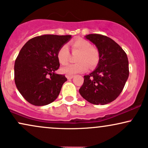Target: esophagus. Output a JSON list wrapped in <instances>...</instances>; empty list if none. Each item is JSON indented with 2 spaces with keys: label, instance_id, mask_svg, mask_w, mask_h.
Instances as JSON below:
<instances>
[{
  "label": "esophagus",
  "instance_id": "1",
  "mask_svg": "<svg viewBox=\"0 0 148 148\" xmlns=\"http://www.w3.org/2000/svg\"><path fill=\"white\" fill-rule=\"evenodd\" d=\"M66 78L68 79H72V78H73L74 76L71 75H66Z\"/></svg>",
  "mask_w": 148,
  "mask_h": 148
}]
</instances>
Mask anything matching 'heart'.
Returning a JSON list of instances; mask_svg holds the SVG:
<instances>
[{
    "label": "heart",
    "instance_id": "b5f03b06",
    "mask_svg": "<svg viewBox=\"0 0 148 148\" xmlns=\"http://www.w3.org/2000/svg\"><path fill=\"white\" fill-rule=\"evenodd\" d=\"M73 53H79L76 58L75 64H69L64 66L60 71L64 74L72 75L84 73L88 69V65L93 69L99 62V52L93 48L90 42L86 40L79 39L71 44ZM70 53L68 47L63 45L58 49L57 58L61 64H66L69 62Z\"/></svg>",
    "mask_w": 148,
    "mask_h": 148
}]
</instances>
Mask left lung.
Wrapping results in <instances>:
<instances>
[{
	"instance_id": "1",
	"label": "left lung",
	"mask_w": 148,
	"mask_h": 148,
	"mask_svg": "<svg viewBox=\"0 0 148 148\" xmlns=\"http://www.w3.org/2000/svg\"><path fill=\"white\" fill-rule=\"evenodd\" d=\"M85 38L97 48L99 62L92 73L84 76L79 92L92 104H107L118 97L128 78L127 55L117 43L106 36L88 34Z\"/></svg>"
}]
</instances>
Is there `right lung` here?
<instances>
[{
	"label": "right lung",
	"mask_w": 148,
	"mask_h": 148,
	"mask_svg": "<svg viewBox=\"0 0 148 148\" xmlns=\"http://www.w3.org/2000/svg\"><path fill=\"white\" fill-rule=\"evenodd\" d=\"M71 36L43 35L27 42L14 65V80L22 96L29 103L41 106L57 99L67 79L55 71L59 69L58 49Z\"/></svg>",
	"instance_id": "right-lung-1"
}]
</instances>
